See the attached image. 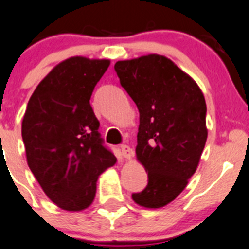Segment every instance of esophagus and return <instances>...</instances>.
I'll list each match as a JSON object with an SVG mask.
<instances>
[{
    "label": "esophagus",
    "instance_id": "esophagus-1",
    "mask_svg": "<svg viewBox=\"0 0 249 249\" xmlns=\"http://www.w3.org/2000/svg\"><path fill=\"white\" fill-rule=\"evenodd\" d=\"M121 153H122L123 158L126 159H131L132 157H133V149H132L129 145H122V147H121Z\"/></svg>",
    "mask_w": 249,
    "mask_h": 249
}]
</instances>
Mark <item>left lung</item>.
I'll return each instance as SVG.
<instances>
[{"label":"left lung","instance_id":"8db88e82","mask_svg":"<svg viewBox=\"0 0 249 249\" xmlns=\"http://www.w3.org/2000/svg\"><path fill=\"white\" fill-rule=\"evenodd\" d=\"M122 88L140 111L136 157L148 185L132 199L145 209L175 200L197 169L207 140L206 102L195 80L164 55L115 64Z\"/></svg>","mask_w":249,"mask_h":249}]
</instances>
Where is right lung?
<instances>
[{"mask_svg":"<svg viewBox=\"0 0 249 249\" xmlns=\"http://www.w3.org/2000/svg\"><path fill=\"white\" fill-rule=\"evenodd\" d=\"M108 59L71 56L36 86L22 121L29 169L45 195L67 211L92 204L100 175L117 159L102 145L92 91Z\"/></svg>","mask_w":249,"mask_h":249,"instance_id":"obj_1","label":"right lung"}]
</instances>
